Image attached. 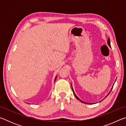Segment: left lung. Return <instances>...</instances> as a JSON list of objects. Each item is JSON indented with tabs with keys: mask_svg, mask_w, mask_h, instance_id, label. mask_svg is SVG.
<instances>
[{
	"mask_svg": "<svg viewBox=\"0 0 126 126\" xmlns=\"http://www.w3.org/2000/svg\"><path fill=\"white\" fill-rule=\"evenodd\" d=\"M107 44H108V46H109L110 47V38H108V40H107ZM113 87H112V88H111V89H110V92H109V93H108V94L106 95V97L105 98H106L107 97L108 95V94H109L110 93V92H111L112 89V88H113ZM72 91H73V94H74V96H75V97H76V98H77V99H78V100H79V101H80L81 102H82V103H87V104H91V103H85V102H84L83 101H82V100H80L79 98H78L76 94H75V93H74V91H73V88H72ZM91 104H92V103H91Z\"/></svg>",
	"mask_w": 126,
	"mask_h": 126,
	"instance_id": "8db88e82",
	"label": "left lung"
}]
</instances>
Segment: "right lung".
Returning a JSON list of instances; mask_svg holds the SVG:
<instances>
[{"label": "right lung", "instance_id": "obj_1", "mask_svg": "<svg viewBox=\"0 0 126 126\" xmlns=\"http://www.w3.org/2000/svg\"><path fill=\"white\" fill-rule=\"evenodd\" d=\"M56 78H57V76L55 77V79H54V82H55V79H56Z\"/></svg>", "mask_w": 126, "mask_h": 126}]
</instances>
